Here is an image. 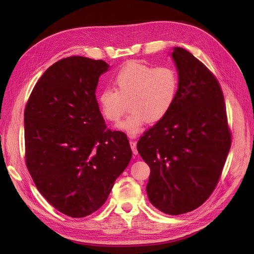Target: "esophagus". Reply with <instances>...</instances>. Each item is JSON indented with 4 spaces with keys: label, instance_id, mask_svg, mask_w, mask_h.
Listing matches in <instances>:
<instances>
[{
    "label": "esophagus",
    "instance_id": "esophagus-1",
    "mask_svg": "<svg viewBox=\"0 0 254 254\" xmlns=\"http://www.w3.org/2000/svg\"><path fill=\"white\" fill-rule=\"evenodd\" d=\"M129 144H130V148L132 150V153H134L135 155H137L138 154V150H137V143H136V141L130 140Z\"/></svg>",
    "mask_w": 254,
    "mask_h": 254
}]
</instances>
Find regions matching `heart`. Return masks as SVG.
Segmentation results:
<instances>
[{"instance_id": "obj_1", "label": "heart", "mask_w": 254, "mask_h": 254, "mask_svg": "<svg viewBox=\"0 0 254 254\" xmlns=\"http://www.w3.org/2000/svg\"><path fill=\"white\" fill-rule=\"evenodd\" d=\"M113 87L103 88L98 103L102 115L118 123L127 110L130 113L120 128L136 136L146 123L164 119L174 106L179 91V77L172 66H155L139 62L128 63L114 78Z\"/></svg>"}]
</instances>
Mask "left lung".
<instances>
[{
    "label": "left lung",
    "instance_id": "obj_1",
    "mask_svg": "<svg viewBox=\"0 0 254 254\" xmlns=\"http://www.w3.org/2000/svg\"><path fill=\"white\" fill-rule=\"evenodd\" d=\"M179 75L177 100L169 114L144 131L137 149L150 168V203L169 215L204 204L220 179L232 145L217 78L190 52L172 53Z\"/></svg>",
    "mask_w": 254,
    "mask_h": 254
}]
</instances>
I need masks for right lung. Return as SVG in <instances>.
I'll return each instance as SVG.
<instances>
[{
  "label": "right lung",
  "instance_id": "add662e5",
  "mask_svg": "<svg viewBox=\"0 0 254 254\" xmlns=\"http://www.w3.org/2000/svg\"><path fill=\"white\" fill-rule=\"evenodd\" d=\"M108 66L78 56L60 60L24 109L25 166L47 202L74 218L104 205L132 154L125 132L107 127L96 99Z\"/></svg>",
  "mask_w": 254,
  "mask_h": 254
}]
</instances>
